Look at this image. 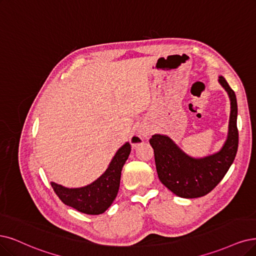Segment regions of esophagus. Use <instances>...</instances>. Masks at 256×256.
Segmentation results:
<instances>
[{"mask_svg":"<svg viewBox=\"0 0 256 256\" xmlns=\"http://www.w3.org/2000/svg\"><path fill=\"white\" fill-rule=\"evenodd\" d=\"M150 133V130L148 126H140L138 128H137V133L136 135L132 136L130 138V144L133 146H137L139 144H141V142H142L144 139H146Z\"/></svg>","mask_w":256,"mask_h":256,"instance_id":"34e87169","label":"esophagus"}]
</instances>
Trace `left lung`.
<instances>
[{"label": "left lung", "mask_w": 256, "mask_h": 256, "mask_svg": "<svg viewBox=\"0 0 256 256\" xmlns=\"http://www.w3.org/2000/svg\"><path fill=\"white\" fill-rule=\"evenodd\" d=\"M218 83L228 94L231 106L228 136L218 152L196 158L184 152L166 135L155 134L150 139L160 182L179 197L197 198L210 193L222 182L238 153V101L222 76H218Z\"/></svg>", "instance_id": "left-lung-1"}]
</instances>
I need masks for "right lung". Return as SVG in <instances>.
<instances>
[{"instance_id":"1","label":"right lung","mask_w":256,"mask_h":256,"mask_svg":"<svg viewBox=\"0 0 256 256\" xmlns=\"http://www.w3.org/2000/svg\"><path fill=\"white\" fill-rule=\"evenodd\" d=\"M130 153V144L126 142L112 157L106 171L88 186L66 188L54 182L50 184L56 194L66 206L88 215L102 214L115 200L120 186L122 168Z\"/></svg>"}]
</instances>
